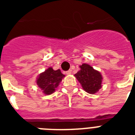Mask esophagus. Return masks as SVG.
I'll list each match as a JSON object with an SVG mask.
<instances>
[{
	"label": "esophagus",
	"mask_w": 135,
	"mask_h": 135,
	"mask_svg": "<svg viewBox=\"0 0 135 135\" xmlns=\"http://www.w3.org/2000/svg\"><path fill=\"white\" fill-rule=\"evenodd\" d=\"M71 74V70H69V71H67L66 72V75H70Z\"/></svg>",
	"instance_id": "34e87169"
}]
</instances>
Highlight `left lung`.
I'll return each instance as SVG.
<instances>
[{
	"mask_svg": "<svg viewBox=\"0 0 135 135\" xmlns=\"http://www.w3.org/2000/svg\"><path fill=\"white\" fill-rule=\"evenodd\" d=\"M80 68V71L74 75L75 77L85 92L92 94L97 93L102 88V74L87 64H82Z\"/></svg>",
	"mask_w": 135,
	"mask_h": 135,
	"instance_id": "8db88e82",
	"label": "left lung"
}]
</instances>
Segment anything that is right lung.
<instances>
[{
	"instance_id": "1",
	"label": "right lung",
	"mask_w": 135,
	"mask_h": 135,
	"mask_svg": "<svg viewBox=\"0 0 135 135\" xmlns=\"http://www.w3.org/2000/svg\"><path fill=\"white\" fill-rule=\"evenodd\" d=\"M64 76L60 69L55 71L50 67L39 75L36 83L45 94H52Z\"/></svg>"
}]
</instances>
